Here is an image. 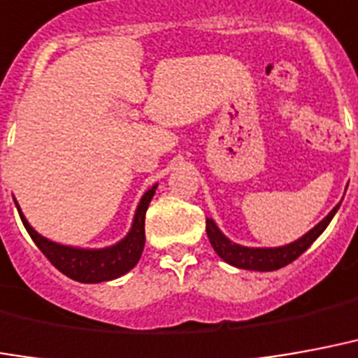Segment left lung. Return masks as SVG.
Segmentation results:
<instances>
[{
  "label": "left lung",
  "instance_id": "obj_1",
  "mask_svg": "<svg viewBox=\"0 0 358 358\" xmlns=\"http://www.w3.org/2000/svg\"><path fill=\"white\" fill-rule=\"evenodd\" d=\"M338 208L340 205H336L327 218L319 222L311 231H307L301 239L294 241L290 245L277 246V248H248V246L231 243L210 218H206V235H208L216 254L227 264L241 267V269H252V271H275V269L292 264L296 258H300L301 254L313 245L320 233L327 229L330 220L338 213Z\"/></svg>",
  "mask_w": 358,
  "mask_h": 358
}]
</instances>
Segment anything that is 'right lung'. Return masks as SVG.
Wrapping results in <instances>:
<instances>
[{
    "label": "right lung",
    "instance_id": "add662e5",
    "mask_svg": "<svg viewBox=\"0 0 358 358\" xmlns=\"http://www.w3.org/2000/svg\"><path fill=\"white\" fill-rule=\"evenodd\" d=\"M155 187L148 189L144 197L140 199V205L136 208L134 220H132L131 231L127 233L123 241H119L117 245L108 246V248H98V250H87V248H73V246H64L52 243V241L41 237L34 227L26 222L24 214L18 208L20 220H22L26 231L30 233L31 241L38 245V248L45 254V258L57 267L58 271H62L66 277L78 280V282H102V280L117 279L127 271H131L136 266L142 256L145 243V210L150 206Z\"/></svg>",
    "mask_w": 358,
    "mask_h": 358
}]
</instances>
